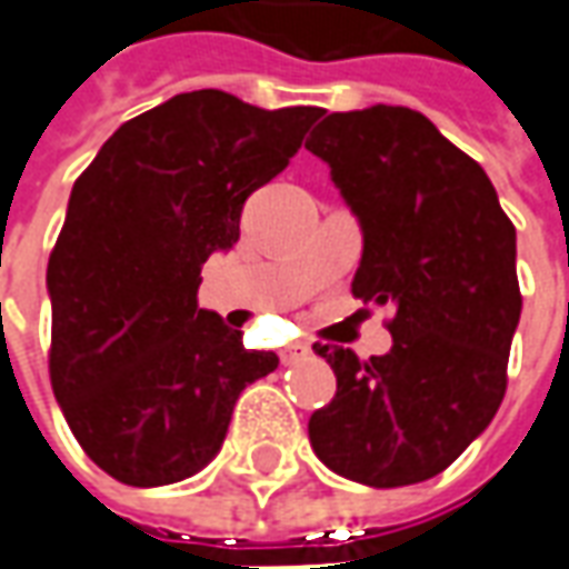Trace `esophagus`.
<instances>
[{
  "mask_svg": "<svg viewBox=\"0 0 569 569\" xmlns=\"http://www.w3.org/2000/svg\"><path fill=\"white\" fill-rule=\"evenodd\" d=\"M308 355H311L308 346H289V349L280 351V361H283V365H299V361H305Z\"/></svg>",
  "mask_w": 569,
  "mask_h": 569,
  "instance_id": "esophagus-1",
  "label": "esophagus"
}]
</instances>
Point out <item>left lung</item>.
I'll list each match as a JSON object with an SVG mask.
<instances>
[{
  "label": "left lung",
  "instance_id": "left-lung-1",
  "mask_svg": "<svg viewBox=\"0 0 569 569\" xmlns=\"http://www.w3.org/2000/svg\"><path fill=\"white\" fill-rule=\"evenodd\" d=\"M308 152L361 223L355 299L392 305V349L315 346L336 396L308 420L333 473L373 489L442 473L496 417L520 323L517 230L470 154L405 106L333 111Z\"/></svg>",
  "mask_w": 569,
  "mask_h": 569
}]
</instances>
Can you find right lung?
I'll list each match as a JSON object with an SVG mask.
<instances>
[{"instance_id":"1","label":"right lung","mask_w":569,"mask_h":569,"mask_svg":"<svg viewBox=\"0 0 569 569\" xmlns=\"http://www.w3.org/2000/svg\"><path fill=\"white\" fill-rule=\"evenodd\" d=\"M320 108L264 111L230 92H180L121 123L77 177L49 254V377L96 467L152 489L199 473L236 398L277 370L273 351L199 308L208 254L301 149Z\"/></svg>"}]
</instances>
